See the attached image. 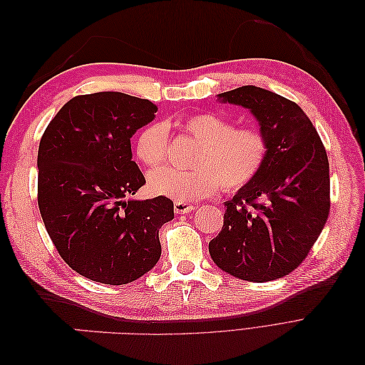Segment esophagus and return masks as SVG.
Listing matches in <instances>:
<instances>
[{
    "instance_id": "34e87169",
    "label": "esophagus",
    "mask_w": 365,
    "mask_h": 365,
    "mask_svg": "<svg viewBox=\"0 0 365 365\" xmlns=\"http://www.w3.org/2000/svg\"><path fill=\"white\" fill-rule=\"evenodd\" d=\"M193 208H195V205L190 202H185V201H175L173 202V210L176 215H185V213L192 212Z\"/></svg>"
}]
</instances>
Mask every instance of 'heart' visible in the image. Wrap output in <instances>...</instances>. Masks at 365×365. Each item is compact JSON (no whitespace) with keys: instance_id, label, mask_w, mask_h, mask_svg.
I'll use <instances>...</instances> for the list:
<instances>
[{"instance_id":"1","label":"heart","mask_w":365,"mask_h":365,"mask_svg":"<svg viewBox=\"0 0 365 365\" xmlns=\"http://www.w3.org/2000/svg\"><path fill=\"white\" fill-rule=\"evenodd\" d=\"M187 137L200 143L192 170L164 168L149 173V189L176 201H197L215 195L245 189L262 173L269 158V140L256 126L236 128L233 121L200 113L176 123ZM135 157L146 168H158L169 152V129L160 121L146 125L135 138Z\"/></svg>"}]
</instances>
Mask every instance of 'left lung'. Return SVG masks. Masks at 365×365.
Wrapping results in <instances>:
<instances>
[{
	"label": "left lung",
	"instance_id": "left-lung-1",
	"mask_svg": "<svg viewBox=\"0 0 365 365\" xmlns=\"http://www.w3.org/2000/svg\"><path fill=\"white\" fill-rule=\"evenodd\" d=\"M219 98L248 108L271 150L257 178L225 202L224 227L208 244L210 256L242 280L284 277L303 263L329 216L324 145L311 118L283 96L245 85Z\"/></svg>",
	"mask_w": 365,
	"mask_h": 365
}]
</instances>
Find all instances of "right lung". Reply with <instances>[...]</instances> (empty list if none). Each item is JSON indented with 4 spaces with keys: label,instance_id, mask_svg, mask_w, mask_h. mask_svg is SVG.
I'll return each instance as SVG.
<instances>
[{
    "label": "right lung",
    "instance_id": "obj_1",
    "mask_svg": "<svg viewBox=\"0 0 365 365\" xmlns=\"http://www.w3.org/2000/svg\"><path fill=\"white\" fill-rule=\"evenodd\" d=\"M158 108L123 93L76 96L39 143L38 205L51 242L71 269L105 284H126L155 267L158 231L173 219L165 196L135 201L146 184L130 137Z\"/></svg>",
    "mask_w": 365,
    "mask_h": 365
}]
</instances>
